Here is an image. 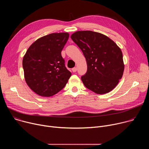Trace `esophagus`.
Segmentation results:
<instances>
[{"instance_id":"1","label":"esophagus","mask_w":149,"mask_h":149,"mask_svg":"<svg viewBox=\"0 0 149 149\" xmlns=\"http://www.w3.org/2000/svg\"><path fill=\"white\" fill-rule=\"evenodd\" d=\"M72 71L73 72H77V68L76 67H74V68H73L72 69Z\"/></svg>"}]
</instances>
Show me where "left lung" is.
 Returning <instances> with one entry per match:
<instances>
[{"instance_id": "left-lung-1", "label": "left lung", "mask_w": 149, "mask_h": 149, "mask_svg": "<svg viewBox=\"0 0 149 149\" xmlns=\"http://www.w3.org/2000/svg\"><path fill=\"white\" fill-rule=\"evenodd\" d=\"M71 38L86 59L87 71L81 77L84 86L98 94L113 90L124 69L120 48L107 36L91 31H77Z\"/></svg>"}]
</instances>
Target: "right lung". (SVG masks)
I'll return each instance as SVG.
<instances>
[{"label": "right lung", "mask_w": 149, "mask_h": 149, "mask_svg": "<svg viewBox=\"0 0 149 149\" xmlns=\"http://www.w3.org/2000/svg\"><path fill=\"white\" fill-rule=\"evenodd\" d=\"M68 33H53L37 39L23 58L25 81L39 95L52 96L65 86L71 76L61 51L68 39Z\"/></svg>", "instance_id": "add662e5"}]
</instances>
